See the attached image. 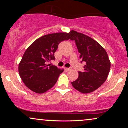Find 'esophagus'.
Here are the masks:
<instances>
[{
  "label": "esophagus",
  "mask_w": 128,
  "mask_h": 128,
  "mask_svg": "<svg viewBox=\"0 0 128 128\" xmlns=\"http://www.w3.org/2000/svg\"><path fill=\"white\" fill-rule=\"evenodd\" d=\"M64 70H65L66 71H69V70H70L72 69L71 68H64Z\"/></svg>",
  "instance_id": "esophagus-1"
}]
</instances>
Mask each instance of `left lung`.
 Masks as SVG:
<instances>
[{"label": "left lung", "mask_w": 128, "mask_h": 128, "mask_svg": "<svg viewBox=\"0 0 128 128\" xmlns=\"http://www.w3.org/2000/svg\"><path fill=\"white\" fill-rule=\"evenodd\" d=\"M70 40L76 42L84 72H78V78L72 82L73 87L83 94L94 92L106 81L111 62L105 49L98 42L82 33L71 31Z\"/></svg>", "instance_id": "obj_1"}]
</instances>
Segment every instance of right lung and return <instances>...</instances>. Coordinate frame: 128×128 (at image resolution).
<instances>
[{"instance_id":"1","label":"right lung","mask_w":128,"mask_h":128,"mask_svg":"<svg viewBox=\"0 0 128 128\" xmlns=\"http://www.w3.org/2000/svg\"><path fill=\"white\" fill-rule=\"evenodd\" d=\"M69 33L58 32L42 36L36 40L26 50L19 64V74L31 91L42 94L53 87L64 72L48 64L55 60V52L61 42L71 38Z\"/></svg>"}]
</instances>
